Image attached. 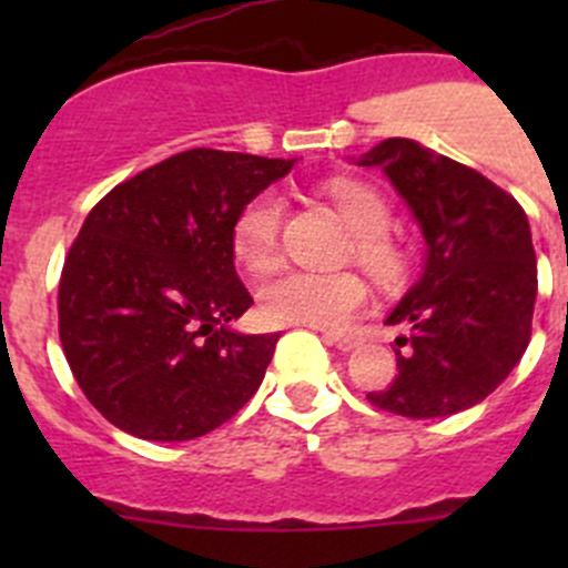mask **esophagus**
<instances>
[{"mask_svg":"<svg viewBox=\"0 0 568 568\" xmlns=\"http://www.w3.org/2000/svg\"><path fill=\"white\" fill-rule=\"evenodd\" d=\"M324 341L329 346L341 348V352H348V348H354L359 343V332H326Z\"/></svg>","mask_w":568,"mask_h":568,"instance_id":"34e87169","label":"esophagus"}]
</instances>
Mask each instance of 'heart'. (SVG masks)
Returning a JSON list of instances; mask_svg holds the SVG:
<instances>
[{"instance_id": "obj_1", "label": "heart", "mask_w": 568, "mask_h": 568, "mask_svg": "<svg viewBox=\"0 0 568 568\" xmlns=\"http://www.w3.org/2000/svg\"><path fill=\"white\" fill-rule=\"evenodd\" d=\"M326 197L354 231L348 255L385 288H398L412 277L415 255L409 244L390 231L393 209L376 186L354 178H335L324 186ZM285 203L277 192H257L242 205L231 227L233 257L252 274L280 263ZM368 300V288L352 272L316 274L283 272L257 291V313L268 324L341 326Z\"/></svg>"}]
</instances>
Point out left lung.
<instances>
[{
	"label": "left lung",
	"instance_id": "obj_1",
	"mask_svg": "<svg viewBox=\"0 0 568 568\" xmlns=\"http://www.w3.org/2000/svg\"><path fill=\"white\" fill-rule=\"evenodd\" d=\"M409 203L428 244L423 277L387 318L398 376L368 393L382 412L445 417L480 404L530 343L536 250L523 205L478 170L390 136L365 153Z\"/></svg>",
	"mask_w": 568,
	"mask_h": 568
}]
</instances>
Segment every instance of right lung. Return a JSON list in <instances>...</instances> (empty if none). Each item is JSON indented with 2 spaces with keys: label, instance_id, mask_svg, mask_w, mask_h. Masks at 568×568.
I'll return each mask as SVG.
<instances>
[{
  "label": "right lung",
  "instance_id": "right-lung-1",
  "mask_svg": "<svg viewBox=\"0 0 568 568\" xmlns=\"http://www.w3.org/2000/svg\"><path fill=\"white\" fill-rule=\"evenodd\" d=\"M291 168L192 148L93 205L60 274V343L77 385L120 432L203 437L261 387L280 335L227 329L252 305L231 227Z\"/></svg>",
  "mask_w": 568,
  "mask_h": 568
}]
</instances>
